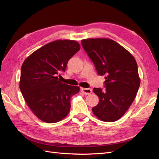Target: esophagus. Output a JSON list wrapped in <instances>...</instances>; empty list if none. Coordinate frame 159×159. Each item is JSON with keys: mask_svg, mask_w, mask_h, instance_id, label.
<instances>
[{"mask_svg": "<svg viewBox=\"0 0 159 159\" xmlns=\"http://www.w3.org/2000/svg\"><path fill=\"white\" fill-rule=\"evenodd\" d=\"M81 91L85 95H89L92 92V89L91 88H81Z\"/></svg>", "mask_w": 159, "mask_h": 159, "instance_id": "esophagus-1", "label": "esophagus"}]
</instances>
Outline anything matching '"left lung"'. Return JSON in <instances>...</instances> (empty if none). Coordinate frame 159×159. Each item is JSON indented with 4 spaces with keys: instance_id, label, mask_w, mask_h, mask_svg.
Instances as JSON below:
<instances>
[{
    "instance_id": "1",
    "label": "left lung",
    "mask_w": 159,
    "mask_h": 159,
    "mask_svg": "<svg viewBox=\"0 0 159 159\" xmlns=\"http://www.w3.org/2000/svg\"><path fill=\"white\" fill-rule=\"evenodd\" d=\"M81 45L98 75H106L105 89H93L99 102L92 111L103 121H117L131 106L140 85L136 60L123 46L107 38L82 40Z\"/></svg>"
}]
</instances>
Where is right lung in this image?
Listing matches in <instances>:
<instances>
[{
  "mask_svg": "<svg viewBox=\"0 0 159 159\" xmlns=\"http://www.w3.org/2000/svg\"><path fill=\"white\" fill-rule=\"evenodd\" d=\"M80 50L76 41L56 40L33 52L22 64L20 89L28 107L42 121L56 123L69 113L71 98L80 88L61 82L58 76Z\"/></svg>",
  "mask_w": 159,
  "mask_h": 159,
  "instance_id": "obj_1",
  "label": "right lung"
}]
</instances>
